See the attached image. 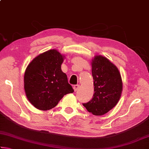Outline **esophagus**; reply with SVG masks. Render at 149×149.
Instances as JSON below:
<instances>
[{"mask_svg":"<svg viewBox=\"0 0 149 149\" xmlns=\"http://www.w3.org/2000/svg\"><path fill=\"white\" fill-rule=\"evenodd\" d=\"M79 89V85H75L74 86V91H78V89Z\"/></svg>","mask_w":149,"mask_h":149,"instance_id":"1","label":"esophagus"}]
</instances>
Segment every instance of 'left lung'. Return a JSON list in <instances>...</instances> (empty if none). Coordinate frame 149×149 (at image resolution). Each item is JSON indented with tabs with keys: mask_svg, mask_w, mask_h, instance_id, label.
I'll return each mask as SVG.
<instances>
[{
	"mask_svg": "<svg viewBox=\"0 0 149 149\" xmlns=\"http://www.w3.org/2000/svg\"><path fill=\"white\" fill-rule=\"evenodd\" d=\"M94 94L83 105L95 116H102L112 110L122 95V79L118 68L107 58L96 55L92 59Z\"/></svg>",
	"mask_w": 149,
	"mask_h": 149,
	"instance_id": "1",
	"label": "left lung"
}]
</instances>
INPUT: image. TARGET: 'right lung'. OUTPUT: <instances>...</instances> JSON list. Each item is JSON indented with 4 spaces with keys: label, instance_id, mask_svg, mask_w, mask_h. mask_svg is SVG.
I'll use <instances>...</instances> for the list:
<instances>
[{
    "label": "right lung",
    "instance_id": "right-lung-1",
    "mask_svg": "<svg viewBox=\"0 0 149 149\" xmlns=\"http://www.w3.org/2000/svg\"><path fill=\"white\" fill-rule=\"evenodd\" d=\"M65 58L56 49L36 56L24 74V90L30 103L40 110L53 108L65 95L74 92L61 65Z\"/></svg>",
    "mask_w": 149,
    "mask_h": 149
}]
</instances>
